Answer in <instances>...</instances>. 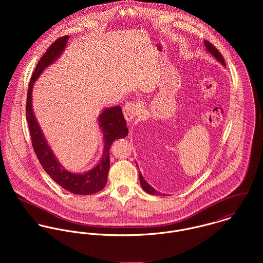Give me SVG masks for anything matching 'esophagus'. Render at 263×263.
Instances as JSON below:
<instances>
[{
  "label": "esophagus",
  "instance_id": "esophagus-1",
  "mask_svg": "<svg viewBox=\"0 0 263 263\" xmlns=\"http://www.w3.org/2000/svg\"><path fill=\"white\" fill-rule=\"evenodd\" d=\"M140 103L138 102H127L124 106H123V115L126 119V121H132L138 112L140 111Z\"/></svg>",
  "mask_w": 263,
  "mask_h": 263
}]
</instances>
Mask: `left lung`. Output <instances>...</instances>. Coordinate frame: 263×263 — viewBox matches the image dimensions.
<instances>
[{
  "label": "left lung",
  "mask_w": 263,
  "mask_h": 263,
  "mask_svg": "<svg viewBox=\"0 0 263 263\" xmlns=\"http://www.w3.org/2000/svg\"><path fill=\"white\" fill-rule=\"evenodd\" d=\"M203 42H204V46H205V48H206V51L210 52L213 57H215V59H216L217 61H219V62L225 67V60H224L223 55L221 54V52H220L211 42H209V41H206V40H204ZM137 166H138V164H137ZM138 168H139V167H138ZM140 182H141L142 188H143L146 192H148V193H150V194H153V195H159V194H160V192H158L155 188L152 187L150 184L144 179V177H143V175L141 174V172H140Z\"/></svg>",
  "instance_id": "1"
}]
</instances>
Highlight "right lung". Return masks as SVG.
I'll return each instance as SVG.
<instances>
[{
    "label": "right lung",
    "instance_id": "right-lung-1",
    "mask_svg": "<svg viewBox=\"0 0 263 263\" xmlns=\"http://www.w3.org/2000/svg\"><path fill=\"white\" fill-rule=\"evenodd\" d=\"M69 36L58 38L41 57L37 66L32 74L28 86L27 102H26V119L28 121L29 130L32 140L33 150L45 172L66 190L75 193L88 195L102 190L106 185L110 160L109 149L113 142L127 136L128 129L126 121L121 111L120 106L105 108L98 117L99 126L103 133L104 149L98 164L91 170L84 173H73L66 170L58 161L54 154L48 146L42 130L38 124L36 117L32 110V89L35 81L41 73L54 63L65 50Z\"/></svg>",
    "mask_w": 263,
    "mask_h": 263
}]
</instances>
